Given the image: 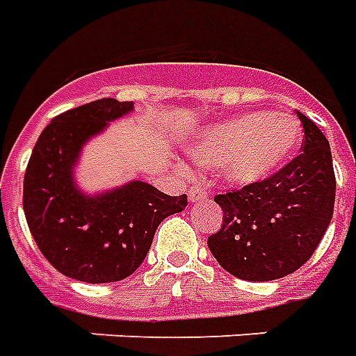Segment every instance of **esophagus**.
<instances>
[{
    "mask_svg": "<svg viewBox=\"0 0 356 356\" xmlns=\"http://www.w3.org/2000/svg\"><path fill=\"white\" fill-rule=\"evenodd\" d=\"M188 197H190L191 203H197V201H205L207 199V190L201 186V184H193L188 191Z\"/></svg>",
    "mask_w": 356,
    "mask_h": 356,
    "instance_id": "1",
    "label": "esophagus"
}]
</instances>
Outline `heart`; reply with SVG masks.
<instances>
[{
    "instance_id": "1",
    "label": "heart",
    "mask_w": 356,
    "mask_h": 356,
    "mask_svg": "<svg viewBox=\"0 0 356 356\" xmlns=\"http://www.w3.org/2000/svg\"><path fill=\"white\" fill-rule=\"evenodd\" d=\"M299 122L282 113H249L211 126L193 145L201 165L220 166L236 186L264 182L278 172L299 143Z\"/></svg>"
}]
</instances>
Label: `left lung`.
<instances>
[{"instance_id": "left-lung-1", "label": "left lung", "mask_w": 356, "mask_h": 356, "mask_svg": "<svg viewBox=\"0 0 356 356\" xmlns=\"http://www.w3.org/2000/svg\"><path fill=\"white\" fill-rule=\"evenodd\" d=\"M303 153L264 182L214 195L220 230L207 243L232 276L249 282L284 278L301 268L324 238L335 201V174L326 136L303 113Z\"/></svg>"}]
</instances>
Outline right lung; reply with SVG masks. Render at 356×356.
Masks as SVG:
<instances>
[{
	"mask_svg": "<svg viewBox=\"0 0 356 356\" xmlns=\"http://www.w3.org/2000/svg\"><path fill=\"white\" fill-rule=\"evenodd\" d=\"M134 109L113 97L61 113L45 126L30 155L22 207L30 234L57 270L88 284L128 278L149 251L157 226L188 205L132 180L99 195H86L72 176L84 143L111 120Z\"/></svg>",
	"mask_w": 356,
	"mask_h": 356,
	"instance_id": "right-lung-1",
	"label": "right lung"
}]
</instances>
